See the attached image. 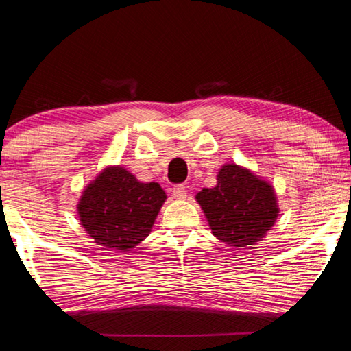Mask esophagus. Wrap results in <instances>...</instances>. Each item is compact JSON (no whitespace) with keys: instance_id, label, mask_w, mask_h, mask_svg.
Listing matches in <instances>:
<instances>
[{"instance_id":"obj_1","label":"esophagus","mask_w":351,"mask_h":351,"mask_svg":"<svg viewBox=\"0 0 351 351\" xmlns=\"http://www.w3.org/2000/svg\"><path fill=\"white\" fill-rule=\"evenodd\" d=\"M171 192H173V197L176 199H186L187 198V190H186V187L182 186V184H180V186H175Z\"/></svg>"}]
</instances>
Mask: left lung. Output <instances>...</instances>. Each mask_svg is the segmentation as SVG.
Masks as SVG:
<instances>
[{
    "label": "left lung",
    "mask_w": 351,
    "mask_h": 351,
    "mask_svg": "<svg viewBox=\"0 0 351 351\" xmlns=\"http://www.w3.org/2000/svg\"><path fill=\"white\" fill-rule=\"evenodd\" d=\"M195 198L212 234L232 247L257 245L280 210L274 187L237 164H224L218 170L217 186L203 189Z\"/></svg>",
    "instance_id": "8db88e82"
}]
</instances>
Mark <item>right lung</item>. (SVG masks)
Masks as SVG:
<instances>
[{"label": "right lung", "mask_w": 351, "mask_h": 351, "mask_svg": "<svg viewBox=\"0 0 351 351\" xmlns=\"http://www.w3.org/2000/svg\"><path fill=\"white\" fill-rule=\"evenodd\" d=\"M165 199L158 182H141L127 169L110 165L83 190L77 213L97 245L127 252L152 232Z\"/></svg>", "instance_id": "add662e5"}]
</instances>
